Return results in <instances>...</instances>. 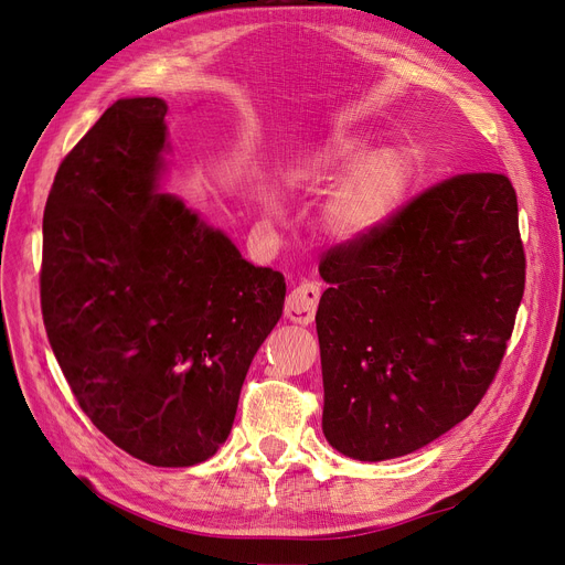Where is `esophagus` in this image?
I'll use <instances>...</instances> for the list:
<instances>
[{
    "mask_svg": "<svg viewBox=\"0 0 565 565\" xmlns=\"http://www.w3.org/2000/svg\"><path fill=\"white\" fill-rule=\"evenodd\" d=\"M318 300H320V284L318 281H302L298 288H292L290 295L286 298L284 316L290 322L309 324V322H313Z\"/></svg>",
    "mask_w": 565,
    "mask_h": 565,
    "instance_id": "esophagus-1",
    "label": "esophagus"
}]
</instances>
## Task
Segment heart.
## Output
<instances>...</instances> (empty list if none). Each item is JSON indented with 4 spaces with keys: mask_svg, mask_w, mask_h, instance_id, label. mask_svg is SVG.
<instances>
[{
    "mask_svg": "<svg viewBox=\"0 0 565 565\" xmlns=\"http://www.w3.org/2000/svg\"><path fill=\"white\" fill-rule=\"evenodd\" d=\"M341 177L344 181L324 205V226L337 241H358L398 213L412 188V162L398 146H377L366 153L362 137L334 135L288 169V183L298 190L318 192ZM267 205L277 207L273 199Z\"/></svg>",
    "mask_w": 565,
    "mask_h": 565,
    "instance_id": "b5f03b06",
    "label": "heart"
}]
</instances>
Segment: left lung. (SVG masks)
Returning a JSON list of instances; mask_svg holds the SVG:
<instances>
[{
	"instance_id": "obj_1",
	"label": "left lung",
	"mask_w": 565,
	"mask_h": 565,
	"mask_svg": "<svg viewBox=\"0 0 565 565\" xmlns=\"http://www.w3.org/2000/svg\"><path fill=\"white\" fill-rule=\"evenodd\" d=\"M503 173L447 178L320 260L322 433L354 460L417 451L486 396L524 292Z\"/></svg>"
}]
</instances>
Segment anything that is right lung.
I'll return each instance as SVG.
<instances>
[{"label":"right lung","mask_w":565,"mask_h":565,"mask_svg":"<svg viewBox=\"0 0 565 565\" xmlns=\"http://www.w3.org/2000/svg\"><path fill=\"white\" fill-rule=\"evenodd\" d=\"M162 98L116 100L58 167L43 215L41 307L54 358L94 426L156 467L226 441L286 281L158 192Z\"/></svg>","instance_id":"add662e5"}]
</instances>
